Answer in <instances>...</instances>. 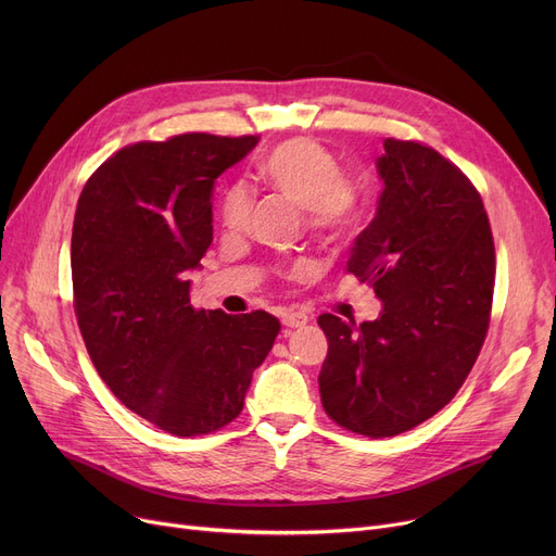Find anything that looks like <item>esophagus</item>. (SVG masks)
<instances>
[{"mask_svg":"<svg viewBox=\"0 0 556 556\" xmlns=\"http://www.w3.org/2000/svg\"><path fill=\"white\" fill-rule=\"evenodd\" d=\"M279 317H281V325L288 329H302L308 323V315L298 311H283Z\"/></svg>","mask_w":556,"mask_h":556,"instance_id":"esophagus-1","label":"esophagus"}]
</instances>
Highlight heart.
<instances>
[{"instance_id":"obj_1","label":"heart","mask_w":556,"mask_h":556,"mask_svg":"<svg viewBox=\"0 0 556 556\" xmlns=\"http://www.w3.org/2000/svg\"><path fill=\"white\" fill-rule=\"evenodd\" d=\"M258 173L298 207L306 210L311 229L319 233H342L352 227L358 207L354 182L340 175L336 155L313 139L283 141L258 160ZM245 185H231L220 202V218L229 231H239L250 212Z\"/></svg>"}]
</instances>
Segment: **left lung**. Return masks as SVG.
<instances>
[{
  "instance_id": "obj_1",
  "label": "left lung",
  "mask_w": 556,
  "mask_h": 556,
  "mask_svg": "<svg viewBox=\"0 0 556 556\" xmlns=\"http://www.w3.org/2000/svg\"><path fill=\"white\" fill-rule=\"evenodd\" d=\"M383 149L376 216L346 261L383 308L361 327L317 317L329 340L317 378L325 410L374 440L419 426L457 394L489 329L495 279L489 218L469 178L417 141L386 139Z\"/></svg>"
}]
</instances>
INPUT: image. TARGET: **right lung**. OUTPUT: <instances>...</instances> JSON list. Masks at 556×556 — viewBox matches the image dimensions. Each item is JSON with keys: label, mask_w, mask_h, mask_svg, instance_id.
<instances>
[{"label": "right lung", "mask_w": 556, "mask_h": 556, "mask_svg": "<svg viewBox=\"0 0 556 556\" xmlns=\"http://www.w3.org/2000/svg\"><path fill=\"white\" fill-rule=\"evenodd\" d=\"M256 137L187 132L139 141L103 162L78 198L72 281L78 327L99 376L162 430L207 434L243 410L252 371L281 329L266 311L191 306L214 239L212 193Z\"/></svg>", "instance_id": "add662e5"}]
</instances>
